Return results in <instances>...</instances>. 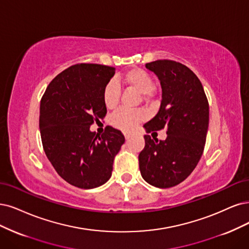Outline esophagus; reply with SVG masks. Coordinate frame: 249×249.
<instances>
[{
	"instance_id": "1",
	"label": "esophagus",
	"mask_w": 249,
	"mask_h": 249,
	"mask_svg": "<svg viewBox=\"0 0 249 249\" xmlns=\"http://www.w3.org/2000/svg\"><path fill=\"white\" fill-rule=\"evenodd\" d=\"M124 136H125V140L126 141H129L130 136H131V133L130 132H124Z\"/></svg>"
}]
</instances>
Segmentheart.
I'll use <instances>...</instances> for the list:
<instances>
[{"label": "heart", "instance_id": "b5f03b06", "mask_svg": "<svg viewBox=\"0 0 249 249\" xmlns=\"http://www.w3.org/2000/svg\"><path fill=\"white\" fill-rule=\"evenodd\" d=\"M121 81L124 85L131 89L136 90L139 93L142 94L144 99H148L154 88L153 79L150 73L139 68H134L128 70L121 78ZM120 91L119 85L114 80H110L107 83V85L103 91V101L107 108L113 109L115 108L120 101ZM144 116L140 110H129V109H120L115 113L110 118V123L118 129L129 131L139 125Z\"/></svg>", "mask_w": 249, "mask_h": 249}]
</instances>
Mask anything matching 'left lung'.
Returning <instances> with one entry per match:
<instances>
[{
  "label": "left lung",
  "instance_id": "obj_1",
  "mask_svg": "<svg viewBox=\"0 0 249 249\" xmlns=\"http://www.w3.org/2000/svg\"><path fill=\"white\" fill-rule=\"evenodd\" d=\"M160 81V108L145 132L166 128L165 141L144 135V149L139 156L142 178L166 189L178 185L195 169L204 150L209 123V106L198 77L188 67L168 60L145 63Z\"/></svg>",
  "mask_w": 249,
  "mask_h": 249
}]
</instances>
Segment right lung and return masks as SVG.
Segmentation results:
<instances>
[{
	"label": "right lung",
	"mask_w": 249,
	"mask_h": 249,
	"mask_svg": "<svg viewBox=\"0 0 249 249\" xmlns=\"http://www.w3.org/2000/svg\"><path fill=\"white\" fill-rule=\"evenodd\" d=\"M115 68L80 63L64 70L46 89L40 105L43 148L59 176L71 186L94 189L106 183L124 135L107 126L103 134L90 130L104 119L103 91Z\"/></svg>",
	"instance_id": "right-lung-1"
}]
</instances>
